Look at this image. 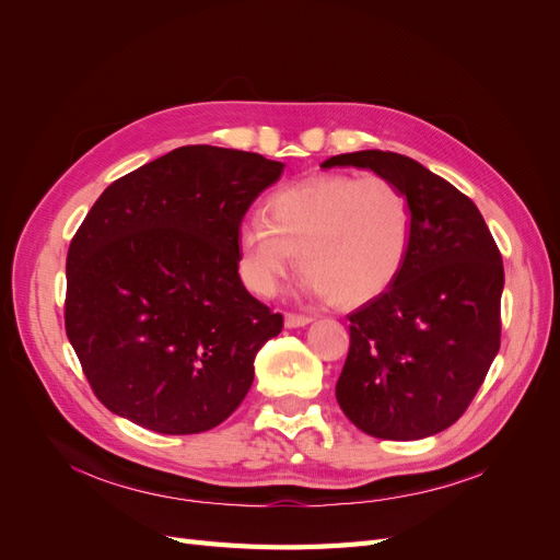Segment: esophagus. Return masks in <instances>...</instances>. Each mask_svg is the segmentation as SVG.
Listing matches in <instances>:
<instances>
[{
	"label": "esophagus",
	"mask_w": 560,
	"mask_h": 560,
	"mask_svg": "<svg viewBox=\"0 0 560 560\" xmlns=\"http://www.w3.org/2000/svg\"><path fill=\"white\" fill-rule=\"evenodd\" d=\"M308 322H313L311 315H301V313H287V315H284V327H290V329H294V327H306Z\"/></svg>",
	"instance_id": "34e87169"
}]
</instances>
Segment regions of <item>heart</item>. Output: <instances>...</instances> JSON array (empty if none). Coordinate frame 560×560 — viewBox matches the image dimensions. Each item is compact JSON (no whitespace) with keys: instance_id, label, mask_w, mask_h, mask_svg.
<instances>
[{"instance_id":"b5f03b06","label":"heart","mask_w":560,"mask_h":560,"mask_svg":"<svg viewBox=\"0 0 560 560\" xmlns=\"http://www.w3.org/2000/svg\"><path fill=\"white\" fill-rule=\"evenodd\" d=\"M411 202L381 175H315L266 200V219L238 231V264L249 290L280 292L296 264L306 287L341 308L381 296L409 257Z\"/></svg>"}]
</instances>
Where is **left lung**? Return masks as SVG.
I'll list each match as a JSON object with an SVG mask.
<instances>
[{"mask_svg": "<svg viewBox=\"0 0 560 560\" xmlns=\"http://www.w3.org/2000/svg\"><path fill=\"white\" fill-rule=\"evenodd\" d=\"M369 167L411 202L409 257L387 290L352 311L336 399L362 432L409 442L460 418L500 350L502 254L453 184L395 151H354L322 167Z\"/></svg>", "mask_w": 560, "mask_h": 560, "instance_id": "1", "label": "left lung"}]
</instances>
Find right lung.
<instances>
[{"label": "right lung", "mask_w": 560, "mask_h": 560, "mask_svg": "<svg viewBox=\"0 0 560 560\" xmlns=\"http://www.w3.org/2000/svg\"><path fill=\"white\" fill-rule=\"evenodd\" d=\"M282 163L189 144L112 182L67 252L65 331L95 397L159 434L226 420L282 315L238 276L243 217Z\"/></svg>", "instance_id": "right-lung-1"}]
</instances>
